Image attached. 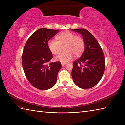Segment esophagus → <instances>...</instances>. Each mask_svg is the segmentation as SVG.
Segmentation results:
<instances>
[{"label":"esophagus","instance_id":"obj_1","mask_svg":"<svg viewBox=\"0 0 125 125\" xmlns=\"http://www.w3.org/2000/svg\"><path fill=\"white\" fill-rule=\"evenodd\" d=\"M66 63H62V67H64V66L65 65Z\"/></svg>","mask_w":125,"mask_h":125}]
</instances>
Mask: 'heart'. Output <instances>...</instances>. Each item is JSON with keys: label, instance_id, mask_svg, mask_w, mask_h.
<instances>
[{"label": "heart", "instance_id": "heart-1", "mask_svg": "<svg viewBox=\"0 0 125 125\" xmlns=\"http://www.w3.org/2000/svg\"><path fill=\"white\" fill-rule=\"evenodd\" d=\"M56 39L57 41L54 39L49 40L47 46L54 55L60 54L64 46V51L55 58L58 62L67 63L72 59L73 55L78 56L83 51L84 42L83 39L70 31H65L60 33L56 36Z\"/></svg>", "mask_w": 125, "mask_h": 125}]
</instances>
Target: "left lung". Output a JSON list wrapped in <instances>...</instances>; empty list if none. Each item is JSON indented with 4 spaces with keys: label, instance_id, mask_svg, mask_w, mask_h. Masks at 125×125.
Here are the masks:
<instances>
[{
    "label": "left lung",
    "instance_id": "obj_1",
    "mask_svg": "<svg viewBox=\"0 0 125 125\" xmlns=\"http://www.w3.org/2000/svg\"><path fill=\"white\" fill-rule=\"evenodd\" d=\"M72 31L82 34L85 44L81 57L73 63V81L80 88H91L99 83L104 73V55L98 42L88 31L84 28Z\"/></svg>",
    "mask_w": 125,
    "mask_h": 125
}]
</instances>
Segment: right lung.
<instances>
[{"label":"right lung","mask_w":125,"mask_h":125,"mask_svg":"<svg viewBox=\"0 0 125 125\" xmlns=\"http://www.w3.org/2000/svg\"><path fill=\"white\" fill-rule=\"evenodd\" d=\"M58 32V30L39 29L29 38L23 48L22 63L24 73L29 82L38 89H49L56 83L62 64L60 62H50L53 57L47 43Z\"/></svg>","instance_id":"obj_1"}]
</instances>
